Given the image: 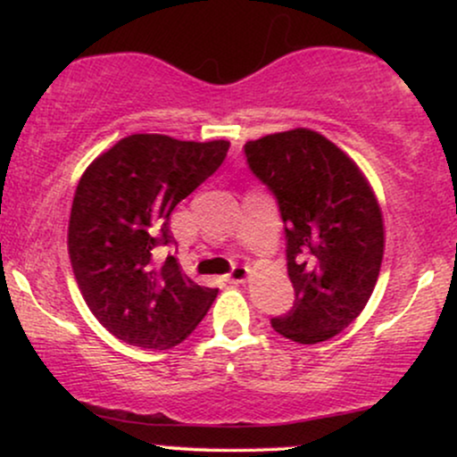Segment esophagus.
Instances as JSON below:
<instances>
[{
    "label": "esophagus",
    "mask_w": 457,
    "mask_h": 457,
    "mask_svg": "<svg viewBox=\"0 0 457 457\" xmlns=\"http://www.w3.org/2000/svg\"><path fill=\"white\" fill-rule=\"evenodd\" d=\"M249 277V269L246 266H234L232 270L228 272V281L229 283H243Z\"/></svg>",
    "instance_id": "esophagus-1"
}]
</instances>
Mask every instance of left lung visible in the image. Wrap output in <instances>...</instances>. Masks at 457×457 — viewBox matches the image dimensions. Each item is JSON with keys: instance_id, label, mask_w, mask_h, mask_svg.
I'll use <instances>...</instances> for the list:
<instances>
[{"instance_id": "1", "label": "left lung", "mask_w": 457, "mask_h": 457, "mask_svg": "<svg viewBox=\"0 0 457 457\" xmlns=\"http://www.w3.org/2000/svg\"><path fill=\"white\" fill-rule=\"evenodd\" d=\"M243 150L279 208L295 287V305L270 320L272 328L298 344L327 342L354 322L378 281V202L359 167L313 130L266 135Z\"/></svg>"}]
</instances>
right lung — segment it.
Returning a JSON list of instances; mask_svg holds the SVG:
<instances>
[{"mask_svg":"<svg viewBox=\"0 0 457 457\" xmlns=\"http://www.w3.org/2000/svg\"><path fill=\"white\" fill-rule=\"evenodd\" d=\"M228 141L130 135L79 180L68 253L79 290L109 333L148 350L174 348L197 328L217 287L197 286L176 255L170 214L221 167Z\"/></svg>","mask_w":457,"mask_h":457,"instance_id":"add662e5","label":"right lung"}]
</instances>
